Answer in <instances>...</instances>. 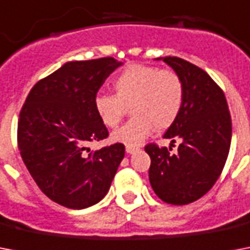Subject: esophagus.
Listing matches in <instances>:
<instances>
[{"label": "esophagus", "instance_id": "34e87169", "mask_svg": "<svg viewBox=\"0 0 250 250\" xmlns=\"http://www.w3.org/2000/svg\"><path fill=\"white\" fill-rule=\"evenodd\" d=\"M125 152L128 154H135V153L139 152V148H132V146H125Z\"/></svg>", "mask_w": 250, "mask_h": 250}]
</instances>
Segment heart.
<instances>
[{"label":"heart","mask_w":250,"mask_h":250,"mask_svg":"<svg viewBox=\"0 0 250 250\" xmlns=\"http://www.w3.org/2000/svg\"><path fill=\"white\" fill-rule=\"evenodd\" d=\"M114 94H98L94 110L110 128L117 127L129 106L133 117L114 131L111 140L127 146H139L153 128L166 129L178 119L184 102V85L171 70L129 64L114 78Z\"/></svg>","instance_id":"b5f03b06"}]
</instances>
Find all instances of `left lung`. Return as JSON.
I'll return each mask as SVG.
<instances>
[{
  "label": "left lung",
  "instance_id": "1",
  "mask_svg": "<svg viewBox=\"0 0 250 250\" xmlns=\"http://www.w3.org/2000/svg\"><path fill=\"white\" fill-rule=\"evenodd\" d=\"M184 85V102L178 119L165 139L178 152L149 144L145 146L152 164L149 182L154 193L171 205H187L208 193L219 178L229 157L232 125L225 93L197 66L178 57H162Z\"/></svg>",
  "mask_w": 250,
  "mask_h": 250
}]
</instances>
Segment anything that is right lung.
<instances>
[{"label":"right lung","mask_w":250,"mask_h":250,"mask_svg":"<svg viewBox=\"0 0 250 250\" xmlns=\"http://www.w3.org/2000/svg\"><path fill=\"white\" fill-rule=\"evenodd\" d=\"M122 64L110 57L66 62L33 85L21 107V160L39 188L60 205L80 210L101 201L125 157L119 143L96 152L88 148L109 135L94 98Z\"/></svg>","instance_id":"1"}]
</instances>
